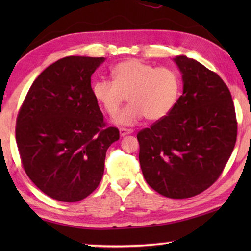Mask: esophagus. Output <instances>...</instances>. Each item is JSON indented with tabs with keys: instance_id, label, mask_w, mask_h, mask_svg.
<instances>
[{
	"instance_id": "esophagus-1",
	"label": "esophagus",
	"mask_w": 251,
	"mask_h": 251,
	"mask_svg": "<svg viewBox=\"0 0 251 251\" xmlns=\"http://www.w3.org/2000/svg\"><path fill=\"white\" fill-rule=\"evenodd\" d=\"M133 133V130L131 129H128V128H121L120 129V134L121 136H126V135H129Z\"/></svg>"
}]
</instances>
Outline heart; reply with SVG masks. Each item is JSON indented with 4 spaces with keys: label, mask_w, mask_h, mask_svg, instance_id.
Returning a JSON list of instances; mask_svg holds the SVG:
<instances>
[{
    "label": "heart",
    "mask_w": 251,
    "mask_h": 251,
    "mask_svg": "<svg viewBox=\"0 0 251 251\" xmlns=\"http://www.w3.org/2000/svg\"><path fill=\"white\" fill-rule=\"evenodd\" d=\"M112 73L114 80L100 78L93 84V95L108 115H115L128 96L130 104L115 117L117 124L131 126L145 116L163 120L177 103L180 77L172 67L131 58L118 63Z\"/></svg>",
    "instance_id": "heart-1"
}]
</instances>
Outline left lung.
Wrapping results in <instances>:
<instances>
[{
	"instance_id": "obj_1",
	"label": "left lung",
	"mask_w": 251,
	"mask_h": 251,
	"mask_svg": "<svg viewBox=\"0 0 251 251\" xmlns=\"http://www.w3.org/2000/svg\"><path fill=\"white\" fill-rule=\"evenodd\" d=\"M184 91L171 113L138 131L144 178L165 197L184 199L218 179L235 147L237 118L230 91L215 72L177 56Z\"/></svg>"
}]
</instances>
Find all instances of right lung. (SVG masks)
<instances>
[{"mask_svg":"<svg viewBox=\"0 0 251 251\" xmlns=\"http://www.w3.org/2000/svg\"><path fill=\"white\" fill-rule=\"evenodd\" d=\"M104 59H58L37 76L19 110L15 137L24 171L59 201H79L94 192L106 151L120 139L118 128L106 127L91 86Z\"/></svg>","mask_w":251,"mask_h":251,"instance_id":"add662e5","label":"right lung"}]
</instances>
